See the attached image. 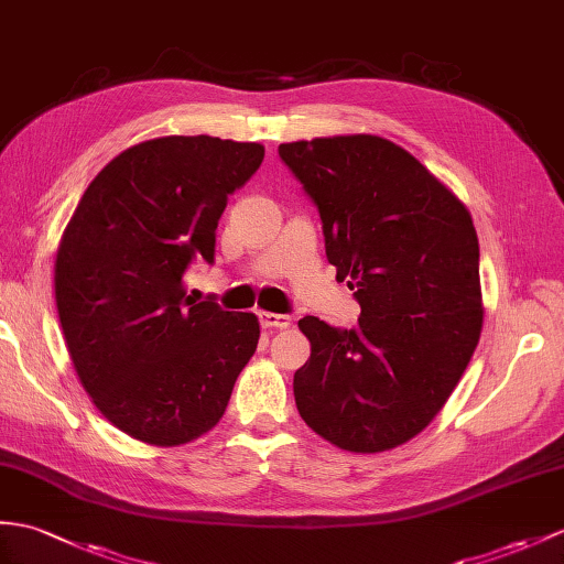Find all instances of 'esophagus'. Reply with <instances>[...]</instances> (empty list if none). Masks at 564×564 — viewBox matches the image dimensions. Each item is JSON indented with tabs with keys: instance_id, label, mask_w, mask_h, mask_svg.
<instances>
[{
	"instance_id": "1",
	"label": "esophagus",
	"mask_w": 564,
	"mask_h": 564,
	"mask_svg": "<svg viewBox=\"0 0 564 564\" xmlns=\"http://www.w3.org/2000/svg\"><path fill=\"white\" fill-rule=\"evenodd\" d=\"M259 322L267 329H288L293 324L291 314H276V312H259Z\"/></svg>"
}]
</instances>
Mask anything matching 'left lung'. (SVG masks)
I'll return each mask as SVG.
<instances>
[{
	"instance_id": "obj_1",
	"label": "left lung",
	"mask_w": 564,
	"mask_h": 564,
	"mask_svg": "<svg viewBox=\"0 0 564 564\" xmlns=\"http://www.w3.org/2000/svg\"><path fill=\"white\" fill-rule=\"evenodd\" d=\"M279 155L317 206L336 281L360 305L356 329L297 322L312 346L293 377L297 411L341 449H394L440 413L478 346L474 220L382 137L293 141Z\"/></svg>"
}]
</instances>
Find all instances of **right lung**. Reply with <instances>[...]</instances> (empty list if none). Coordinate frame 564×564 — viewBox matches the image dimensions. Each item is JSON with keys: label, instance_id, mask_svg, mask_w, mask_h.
I'll list each match as a JSON object with an SVG mask.
<instances>
[{"label": "right lung", "instance_id": "add662e5", "mask_svg": "<svg viewBox=\"0 0 564 564\" xmlns=\"http://www.w3.org/2000/svg\"><path fill=\"white\" fill-rule=\"evenodd\" d=\"M264 161L261 143L161 137L90 182L62 235L55 297L78 379L108 421L155 447L212 430L257 350L252 312L192 303L182 276L214 264L228 196Z\"/></svg>", "mask_w": 564, "mask_h": 564}]
</instances>
